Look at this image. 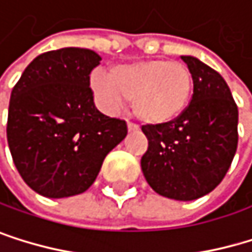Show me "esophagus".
<instances>
[{"instance_id": "obj_1", "label": "esophagus", "mask_w": 252, "mask_h": 252, "mask_svg": "<svg viewBox=\"0 0 252 252\" xmlns=\"http://www.w3.org/2000/svg\"><path fill=\"white\" fill-rule=\"evenodd\" d=\"M127 129H129V132H136L138 129H140V126H138L136 123H133V122H129L127 123Z\"/></svg>"}]
</instances>
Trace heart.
<instances>
[{"label":"heart","instance_id":"1","mask_svg":"<svg viewBox=\"0 0 252 252\" xmlns=\"http://www.w3.org/2000/svg\"><path fill=\"white\" fill-rule=\"evenodd\" d=\"M92 89L103 111L117 112L132 100L138 119L163 125L183 114L189 105L194 78L179 61L147 60L117 66L109 75L94 73Z\"/></svg>","mask_w":252,"mask_h":252}]
</instances>
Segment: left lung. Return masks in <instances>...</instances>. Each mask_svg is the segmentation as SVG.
Returning <instances> with one entry per match:
<instances>
[{
  "label": "left lung",
  "mask_w": 252,
  "mask_h": 252,
  "mask_svg": "<svg viewBox=\"0 0 252 252\" xmlns=\"http://www.w3.org/2000/svg\"><path fill=\"white\" fill-rule=\"evenodd\" d=\"M194 78L192 99L177 119L144 125L149 149L141 170L162 197L191 201L221 183L237 149V105L224 78L194 57H182Z\"/></svg>",
  "instance_id": "8db88e82"
}]
</instances>
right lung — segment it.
I'll list each match as a JSON object with an SVG mask.
<instances>
[{
    "mask_svg": "<svg viewBox=\"0 0 252 252\" xmlns=\"http://www.w3.org/2000/svg\"><path fill=\"white\" fill-rule=\"evenodd\" d=\"M100 60L84 48L40 54L11 90L8 149L24 182L43 197L87 191L105 156L127 135L125 120L94 105L90 73Z\"/></svg>",
    "mask_w": 252,
    "mask_h": 252,
    "instance_id": "add662e5",
    "label": "right lung"
}]
</instances>
